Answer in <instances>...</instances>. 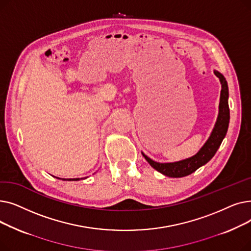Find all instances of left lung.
I'll list each match as a JSON object with an SVG mask.
<instances>
[{
  "instance_id": "8db88e82",
  "label": "left lung",
  "mask_w": 251,
  "mask_h": 251,
  "mask_svg": "<svg viewBox=\"0 0 251 251\" xmlns=\"http://www.w3.org/2000/svg\"><path fill=\"white\" fill-rule=\"evenodd\" d=\"M215 75L219 78V80L222 85L221 96H220V103H219V115L217 118V122L215 127L210 133L209 137L205 141V143L201 147V149L197 151L194 155L187 157L185 160H181L178 162L172 163H159L151 160L147 154H144L142 151V155L148 163L157 172L162 173L167 177L172 178H181L185 177L205 165L207 162L213 159V156L216 154L219 150L223 139L225 138L230 121V110H229V88L226 78L224 77L222 73L217 70H214Z\"/></svg>"
}]
</instances>
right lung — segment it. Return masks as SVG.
<instances>
[{"label":"right lung","mask_w":251,"mask_h":251,"mask_svg":"<svg viewBox=\"0 0 251 251\" xmlns=\"http://www.w3.org/2000/svg\"><path fill=\"white\" fill-rule=\"evenodd\" d=\"M55 177V176H54ZM57 179H60V180H63V181H78V180H81V179H86L87 177H84V178H73V179H64V178H59V177H55Z\"/></svg>","instance_id":"1"}]
</instances>
